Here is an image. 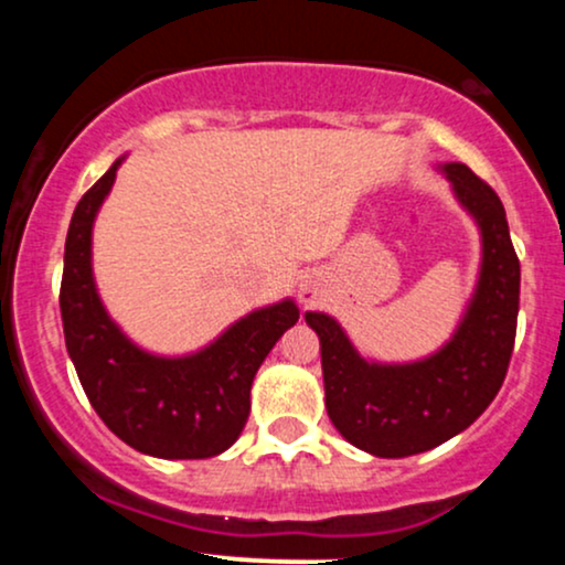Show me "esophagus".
<instances>
[{
  "mask_svg": "<svg viewBox=\"0 0 565 565\" xmlns=\"http://www.w3.org/2000/svg\"><path fill=\"white\" fill-rule=\"evenodd\" d=\"M300 300H302V302L313 300V289H310L308 284H302V287H300Z\"/></svg>",
  "mask_w": 565,
  "mask_h": 565,
  "instance_id": "1",
  "label": "esophagus"
}]
</instances>
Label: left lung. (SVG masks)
Instances as JSON below:
<instances>
[{"label":"left lung","instance_id":"1","mask_svg":"<svg viewBox=\"0 0 565 565\" xmlns=\"http://www.w3.org/2000/svg\"><path fill=\"white\" fill-rule=\"evenodd\" d=\"M444 172L483 233L481 281L449 345L417 364H366L334 319L305 313L321 340L329 419L374 457H412L470 427L502 387L515 345L521 263L502 201L470 167Z\"/></svg>","mask_w":565,"mask_h":565}]
</instances>
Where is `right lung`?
Here are the masks:
<instances>
[{"mask_svg":"<svg viewBox=\"0 0 565 565\" xmlns=\"http://www.w3.org/2000/svg\"><path fill=\"white\" fill-rule=\"evenodd\" d=\"M119 164L84 193L68 225L61 281L68 355L97 417L132 449L161 459L215 457L242 436L252 380L300 310L291 300L255 310L188 359L135 348L103 310L89 265L93 220Z\"/></svg>","mask_w":565,"mask_h":565,"instance_id":"right-lung-1","label":"right lung"}]
</instances>
